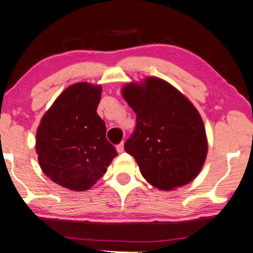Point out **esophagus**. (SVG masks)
<instances>
[{
    "mask_svg": "<svg viewBox=\"0 0 253 253\" xmlns=\"http://www.w3.org/2000/svg\"><path fill=\"white\" fill-rule=\"evenodd\" d=\"M117 150H118L119 154H121V152L124 151V143H123V142L118 144V146H117Z\"/></svg>",
    "mask_w": 253,
    "mask_h": 253,
    "instance_id": "obj_1",
    "label": "esophagus"
}]
</instances>
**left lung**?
<instances>
[{"mask_svg": "<svg viewBox=\"0 0 253 253\" xmlns=\"http://www.w3.org/2000/svg\"><path fill=\"white\" fill-rule=\"evenodd\" d=\"M136 124L124 149L155 187L168 190L192 181L208 155L204 123L183 94L160 78L123 87Z\"/></svg>", "mask_w": 253, "mask_h": 253, "instance_id": "8db88e82", "label": "left lung"}]
</instances>
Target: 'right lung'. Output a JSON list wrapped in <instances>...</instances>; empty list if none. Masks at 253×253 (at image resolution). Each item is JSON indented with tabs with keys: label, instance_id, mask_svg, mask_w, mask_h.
Segmentation results:
<instances>
[{
	"label": "right lung",
	"instance_id": "1",
	"mask_svg": "<svg viewBox=\"0 0 253 253\" xmlns=\"http://www.w3.org/2000/svg\"><path fill=\"white\" fill-rule=\"evenodd\" d=\"M102 87L77 83L66 88L41 119L36 150L42 171L72 190L92 187L118 156L96 113Z\"/></svg>",
	"mask_w": 253,
	"mask_h": 253
}]
</instances>
